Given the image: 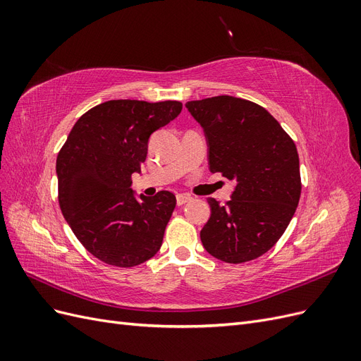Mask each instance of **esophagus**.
<instances>
[{
    "instance_id": "1",
    "label": "esophagus",
    "mask_w": 361,
    "mask_h": 361,
    "mask_svg": "<svg viewBox=\"0 0 361 361\" xmlns=\"http://www.w3.org/2000/svg\"><path fill=\"white\" fill-rule=\"evenodd\" d=\"M190 200H191V197H190V195H187V194H178V195H176V203H178L179 206L185 204V203L190 202Z\"/></svg>"
}]
</instances>
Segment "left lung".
Listing matches in <instances>:
<instances>
[{
	"instance_id": "obj_1",
	"label": "left lung",
	"mask_w": 361,
	"mask_h": 361,
	"mask_svg": "<svg viewBox=\"0 0 361 361\" xmlns=\"http://www.w3.org/2000/svg\"><path fill=\"white\" fill-rule=\"evenodd\" d=\"M185 106L204 130L211 173L236 182L224 206L207 199L211 216L200 232L204 250L227 264L265 255L300 202L295 143L264 106L241 97L215 96Z\"/></svg>"
}]
</instances>
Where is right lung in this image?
I'll list each match as a JSON object with an SVG mask.
<instances>
[{
    "label": "right lung",
    "mask_w": 361,
    "mask_h": 361,
    "mask_svg": "<svg viewBox=\"0 0 361 361\" xmlns=\"http://www.w3.org/2000/svg\"><path fill=\"white\" fill-rule=\"evenodd\" d=\"M182 111L178 101L117 99L93 106L57 157L59 203L72 232L108 265L130 268L154 257L176 206L170 191L137 197L130 188L149 137Z\"/></svg>",
    "instance_id": "1"
}]
</instances>
